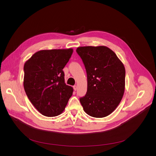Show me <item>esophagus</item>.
<instances>
[{
    "instance_id": "34e87169",
    "label": "esophagus",
    "mask_w": 156,
    "mask_h": 156,
    "mask_svg": "<svg viewBox=\"0 0 156 156\" xmlns=\"http://www.w3.org/2000/svg\"><path fill=\"white\" fill-rule=\"evenodd\" d=\"M73 89H74L75 91H76V90H77V86L76 85L73 86Z\"/></svg>"
}]
</instances>
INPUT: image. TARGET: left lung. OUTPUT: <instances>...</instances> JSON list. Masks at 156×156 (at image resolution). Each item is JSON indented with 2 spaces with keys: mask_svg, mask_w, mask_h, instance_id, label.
<instances>
[{
  "mask_svg": "<svg viewBox=\"0 0 156 156\" xmlns=\"http://www.w3.org/2000/svg\"><path fill=\"white\" fill-rule=\"evenodd\" d=\"M87 73V88L80 101L84 112L96 118L112 113L120 104L125 86V69L114 51L106 46L76 49Z\"/></svg>",
  "mask_w": 156,
  "mask_h": 156,
  "instance_id": "1",
  "label": "left lung"
}]
</instances>
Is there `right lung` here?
Segmentation results:
<instances>
[{"mask_svg":"<svg viewBox=\"0 0 156 156\" xmlns=\"http://www.w3.org/2000/svg\"><path fill=\"white\" fill-rule=\"evenodd\" d=\"M73 50H41L34 53L24 65L23 86L34 107L43 115L61 114L72 96L73 89L65 83L63 69Z\"/></svg>","mask_w":156,"mask_h":156,"instance_id":"1","label":"right lung"}]
</instances>
